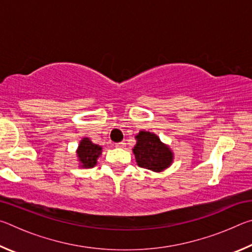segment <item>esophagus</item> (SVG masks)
<instances>
[{
	"label": "esophagus",
	"mask_w": 252,
	"mask_h": 252,
	"mask_svg": "<svg viewBox=\"0 0 252 252\" xmlns=\"http://www.w3.org/2000/svg\"><path fill=\"white\" fill-rule=\"evenodd\" d=\"M116 147L123 149V148H126V143L125 142H118V143H116Z\"/></svg>",
	"instance_id": "1"
}]
</instances>
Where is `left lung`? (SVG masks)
Returning a JSON list of instances; mask_svg holds the SVG:
<instances>
[{"label":"left lung","instance_id":"1","mask_svg":"<svg viewBox=\"0 0 252 252\" xmlns=\"http://www.w3.org/2000/svg\"><path fill=\"white\" fill-rule=\"evenodd\" d=\"M136 144L132 149L139 167L161 172L173 162V152L159 136L149 131H140L135 135Z\"/></svg>","mask_w":252,"mask_h":252}]
</instances>
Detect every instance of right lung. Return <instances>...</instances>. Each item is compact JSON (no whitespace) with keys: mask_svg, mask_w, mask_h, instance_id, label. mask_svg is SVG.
Instances as JSON below:
<instances>
[{"mask_svg":"<svg viewBox=\"0 0 252 252\" xmlns=\"http://www.w3.org/2000/svg\"><path fill=\"white\" fill-rule=\"evenodd\" d=\"M102 153V147L93 143L89 138H83L76 150V156L80 161V167L93 168L96 164L97 158Z\"/></svg>","mask_w":252,"mask_h":252,"instance_id":"add662e5","label":"right lung"}]
</instances>
